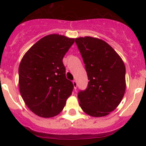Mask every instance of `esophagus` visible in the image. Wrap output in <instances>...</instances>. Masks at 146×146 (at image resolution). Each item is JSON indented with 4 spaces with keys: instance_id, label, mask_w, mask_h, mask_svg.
<instances>
[{
    "instance_id": "obj_1",
    "label": "esophagus",
    "mask_w": 146,
    "mask_h": 146,
    "mask_svg": "<svg viewBox=\"0 0 146 146\" xmlns=\"http://www.w3.org/2000/svg\"><path fill=\"white\" fill-rule=\"evenodd\" d=\"M73 85H74V89H77V81H76V80H74V81H73Z\"/></svg>"
}]
</instances>
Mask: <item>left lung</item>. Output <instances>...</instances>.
Returning <instances> with one entry per match:
<instances>
[{"label":"left lung","instance_id":"1","mask_svg":"<svg viewBox=\"0 0 146 146\" xmlns=\"http://www.w3.org/2000/svg\"><path fill=\"white\" fill-rule=\"evenodd\" d=\"M89 82L77 95L80 107L90 116L104 117L121 102L126 88L125 64L109 44L91 37L76 38Z\"/></svg>","mask_w":146,"mask_h":146}]
</instances>
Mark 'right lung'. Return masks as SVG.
<instances>
[{"label":"right lung","mask_w":146,"mask_h":146,"mask_svg":"<svg viewBox=\"0 0 146 146\" xmlns=\"http://www.w3.org/2000/svg\"><path fill=\"white\" fill-rule=\"evenodd\" d=\"M74 39L59 35L42 37L29 49L19 67L21 97L39 117H52L64 109L74 85L66 77L63 58Z\"/></svg>","instance_id":"1"}]
</instances>
